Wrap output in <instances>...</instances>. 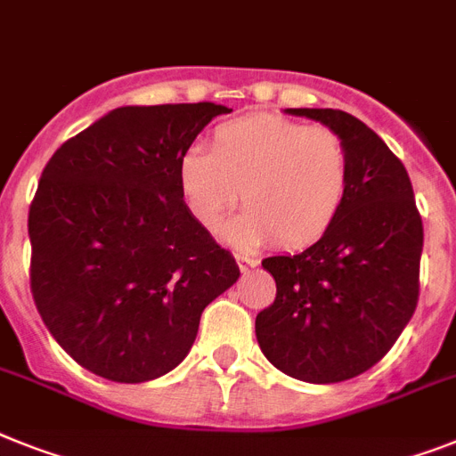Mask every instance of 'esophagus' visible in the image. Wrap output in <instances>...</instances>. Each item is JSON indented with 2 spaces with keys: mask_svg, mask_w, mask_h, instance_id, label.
Returning a JSON list of instances; mask_svg holds the SVG:
<instances>
[{
  "mask_svg": "<svg viewBox=\"0 0 456 456\" xmlns=\"http://www.w3.org/2000/svg\"><path fill=\"white\" fill-rule=\"evenodd\" d=\"M235 261H237V265H240V270H251L258 265V258L251 254H244V251H237Z\"/></svg>",
  "mask_w": 456,
  "mask_h": 456,
  "instance_id": "1",
  "label": "esophagus"
}]
</instances>
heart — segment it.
Returning <instances> with one entry per match:
<instances>
[{
	"label": "heart",
	"instance_id": "1",
	"mask_svg": "<svg viewBox=\"0 0 456 456\" xmlns=\"http://www.w3.org/2000/svg\"><path fill=\"white\" fill-rule=\"evenodd\" d=\"M179 186L195 221L209 232L224 228L242 198L247 209L232 231L244 242L277 237L284 247L322 240L349 193V153L330 127L274 114L221 123L212 149L191 146L179 160Z\"/></svg>",
	"mask_w": 456,
	"mask_h": 456
}]
</instances>
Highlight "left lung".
Returning a JSON list of instances; mask_svg holds the SVG:
<instances>
[{"instance_id":"left-lung-1","label":"left lung","mask_w":456,"mask_h":456,"mask_svg":"<svg viewBox=\"0 0 456 456\" xmlns=\"http://www.w3.org/2000/svg\"><path fill=\"white\" fill-rule=\"evenodd\" d=\"M287 111L340 134L349 193L319 242L263 261L277 296L256 317V340L281 372L330 385L375 366L408 326L419 296L422 216L403 163L366 123L340 109Z\"/></svg>"}]
</instances>
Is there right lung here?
<instances>
[{
	"instance_id": "1",
	"label": "right lung",
	"mask_w": 456,
	"mask_h": 456,
	"mask_svg": "<svg viewBox=\"0 0 456 456\" xmlns=\"http://www.w3.org/2000/svg\"><path fill=\"white\" fill-rule=\"evenodd\" d=\"M228 111L118 107L41 172L29 287L51 336L86 370L126 385L169 372L193 347L202 310L240 277L179 186L183 151Z\"/></svg>"
}]
</instances>
